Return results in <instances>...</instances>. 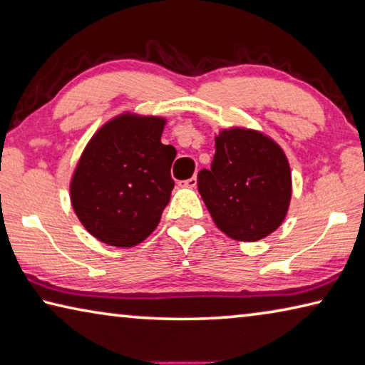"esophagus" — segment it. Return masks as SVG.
<instances>
[{
  "mask_svg": "<svg viewBox=\"0 0 365 365\" xmlns=\"http://www.w3.org/2000/svg\"><path fill=\"white\" fill-rule=\"evenodd\" d=\"M197 186V178H189L187 181H184V187H189V189H194Z\"/></svg>",
  "mask_w": 365,
  "mask_h": 365,
  "instance_id": "1",
  "label": "esophagus"
}]
</instances>
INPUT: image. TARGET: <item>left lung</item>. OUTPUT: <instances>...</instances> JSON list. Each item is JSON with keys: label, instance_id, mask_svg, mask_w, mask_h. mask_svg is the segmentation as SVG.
<instances>
[{"label": "left lung", "instance_id": "obj_1", "mask_svg": "<svg viewBox=\"0 0 365 365\" xmlns=\"http://www.w3.org/2000/svg\"><path fill=\"white\" fill-rule=\"evenodd\" d=\"M210 170L197 176L199 192L220 231L240 242L267 237L282 225L292 200V171L282 147L250 128L215 136Z\"/></svg>", "mask_w": 365, "mask_h": 365}]
</instances>
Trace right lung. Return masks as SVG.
<instances>
[{
	"mask_svg": "<svg viewBox=\"0 0 365 365\" xmlns=\"http://www.w3.org/2000/svg\"><path fill=\"white\" fill-rule=\"evenodd\" d=\"M166 118L123 112L89 139L72 179L70 202L83 227L107 245L130 248L155 231L175 181Z\"/></svg>",
	"mask_w": 365,
	"mask_h": 365,
	"instance_id": "obj_1",
	"label": "right lung"
}]
</instances>
